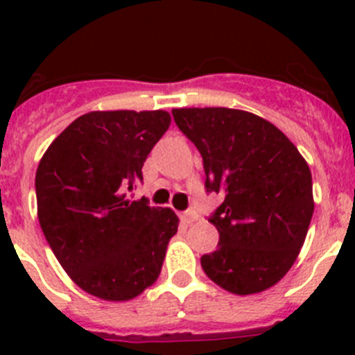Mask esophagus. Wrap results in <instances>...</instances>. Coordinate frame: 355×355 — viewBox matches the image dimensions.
Here are the masks:
<instances>
[{
  "instance_id": "34e87169",
  "label": "esophagus",
  "mask_w": 355,
  "mask_h": 355,
  "mask_svg": "<svg viewBox=\"0 0 355 355\" xmlns=\"http://www.w3.org/2000/svg\"><path fill=\"white\" fill-rule=\"evenodd\" d=\"M181 218H183L184 224H193V222L199 218V215H197L196 211H192V209H188V211H184L183 215H181Z\"/></svg>"
}]
</instances>
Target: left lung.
<instances>
[{
	"label": "left lung",
	"mask_w": 355,
	"mask_h": 355,
	"mask_svg": "<svg viewBox=\"0 0 355 355\" xmlns=\"http://www.w3.org/2000/svg\"><path fill=\"white\" fill-rule=\"evenodd\" d=\"M202 156L206 190L224 196L209 222L220 240L200 266L234 295L277 284L299 256L311 222V171L286 135L233 108H174Z\"/></svg>",
	"instance_id": "8db88e82"
}]
</instances>
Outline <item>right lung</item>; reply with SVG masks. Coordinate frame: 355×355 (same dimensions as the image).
<instances>
[{"label":"right lung","mask_w":355,"mask_h":355,"mask_svg":"<svg viewBox=\"0 0 355 355\" xmlns=\"http://www.w3.org/2000/svg\"><path fill=\"white\" fill-rule=\"evenodd\" d=\"M171 126L163 110L90 112L51 142L37 167V215L62 268L83 291L122 302L162 272L180 218L128 193Z\"/></svg>","instance_id":"right-lung-1"}]
</instances>
